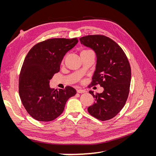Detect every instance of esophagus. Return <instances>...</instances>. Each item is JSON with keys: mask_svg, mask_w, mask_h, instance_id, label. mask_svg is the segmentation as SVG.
I'll return each instance as SVG.
<instances>
[{"mask_svg": "<svg viewBox=\"0 0 156 156\" xmlns=\"http://www.w3.org/2000/svg\"><path fill=\"white\" fill-rule=\"evenodd\" d=\"M77 92V93L81 94V93H85L87 91L85 90H83V89H78Z\"/></svg>", "mask_w": 156, "mask_h": 156, "instance_id": "esophagus-1", "label": "esophagus"}]
</instances>
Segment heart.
Returning a JSON list of instances; mask_svg holds the SVG:
<instances>
[{"mask_svg": "<svg viewBox=\"0 0 156 156\" xmlns=\"http://www.w3.org/2000/svg\"><path fill=\"white\" fill-rule=\"evenodd\" d=\"M90 51V50H84V51Z\"/></svg>", "mask_w": 156, "mask_h": 156, "instance_id": "heart-1", "label": "heart"}]
</instances>
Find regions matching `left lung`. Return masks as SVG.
Instances as JSON below:
<instances>
[{
  "mask_svg": "<svg viewBox=\"0 0 156 156\" xmlns=\"http://www.w3.org/2000/svg\"><path fill=\"white\" fill-rule=\"evenodd\" d=\"M79 40L96 55V70L90 84H99L104 89L100 94L89 91L96 101L88 107V112L101 121L111 119L122 110L128 98L131 77L128 59L120 47L107 36L88 35Z\"/></svg>",
  "mask_w": 156,
  "mask_h": 156,
  "instance_id": "8db88e82",
  "label": "left lung"
}]
</instances>
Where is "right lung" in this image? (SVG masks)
I'll return each mask as SVG.
<instances>
[{
	"instance_id": "1",
	"label": "right lung",
	"mask_w": 156,
	"mask_h": 156,
	"mask_svg": "<svg viewBox=\"0 0 156 156\" xmlns=\"http://www.w3.org/2000/svg\"><path fill=\"white\" fill-rule=\"evenodd\" d=\"M78 43L77 38H53L33 46L23 62L19 79V94L27 112L37 121L55 120L76 90L51 88L50 80L60 71L64 55Z\"/></svg>"
}]
</instances>
